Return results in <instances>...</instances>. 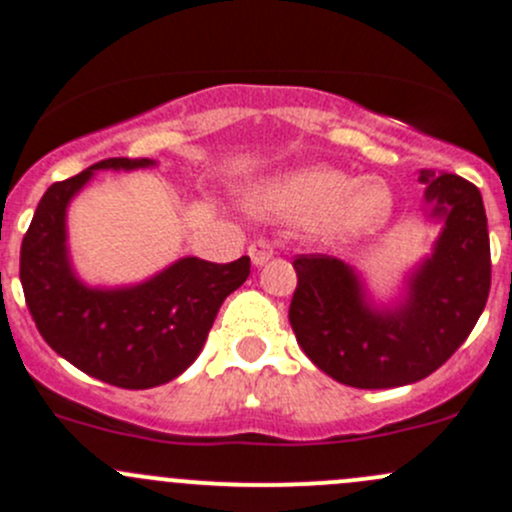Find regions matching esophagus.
Returning <instances> with one entry per match:
<instances>
[{
  "instance_id": "34e87169",
  "label": "esophagus",
  "mask_w": 512,
  "mask_h": 512,
  "mask_svg": "<svg viewBox=\"0 0 512 512\" xmlns=\"http://www.w3.org/2000/svg\"><path fill=\"white\" fill-rule=\"evenodd\" d=\"M247 252H250L252 265L260 267V265H265V262L270 260L272 255H275V247H272L267 240H257V242H252L250 250H247Z\"/></svg>"
}]
</instances>
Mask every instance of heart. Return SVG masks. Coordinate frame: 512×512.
<instances>
[{
    "label": "heart",
    "mask_w": 512,
    "mask_h": 512,
    "mask_svg": "<svg viewBox=\"0 0 512 512\" xmlns=\"http://www.w3.org/2000/svg\"><path fill=\"white\" fill-rule=\"evenodd\" d=\"M252 210L277 220L319 225L339 240L381 230L394 213V195L381 178H352L332 165H307L250 190Z\"/></svg>",
    "instance_id": "heart-1"
}]
</instances>
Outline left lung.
<instances>
[{
    "label": "left lung",
    "instance_id": "left-lung-1",
    "mask_svg": "<svg viewBox=\"0 0 512 512\" xmlns=\"http://www.w3.org/2000/svg\"><path fill=\"white\" fill-rule=\"evenodd\" d=\"M428 218L443 230L396 307H374L359 275L329 255H297L289 324L304 354L339 384L394 389L446 364L468 339L490 292V240L480 190L421 170Z\"/></svg>",
    "mask_w": 512,
    "mask_h": 512
}]
</instances>
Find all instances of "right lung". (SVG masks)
Wrapping results in <instances>:
<instances>
[{"instance_id": "add662e5", "label": "right lung", "mask_w": 512, "mask_h": 512, "mask_svg": "<svg viewBox=\"0 0 512 512\" xmlns=\"http://www.w3.org/2000/svg\"><path fill=\"white\" fill-rule=\"evenodd\" d=\"M151 158H106L54 183L22 240L19 277L44 342L69 364L121 389H153L183 374L208 339L220 304L250 275V257L227 265L183 257L133 287H86L66 250V208L96 170L151 168Z\"/></svg>"}]
</instances>
